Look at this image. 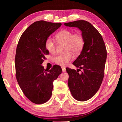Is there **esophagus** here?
<instances>
[{"mask_svg": "<svg viewBox=\"0 0 122 122\" xmlns=\"http://www.w3.org/2000/svg\"><path fill=\"white\" fill-rule=\"evenodd\" d=\"M61 69H62V71L63 72H65L66 71V68L65 67H62Z\"/></svg>", "mask_w": 122, "mask_h": 122, "instance_id": "esophagus-1", "label": "esophagus"}]
</instances>
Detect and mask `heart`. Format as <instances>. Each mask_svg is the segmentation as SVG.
<instances>
[{"label":"heart","instance_id":"1","mask_svg":"<svg viewBox=\"0 0 122 122\" xmlns=\"http://www.w3.org/2000/svg\"><path fill=\"white\" fill-rule=\"evenodd\" d=\"M55 39L58 43H65V51L64 54L57 55L54 58L55 63L61 66L67 65L73 59V55L78 54L82 51L84 42L81 35L79 33L73 34L69 29H64L55 35ZM45 47L47 50L51 54L56 51V45L51 38H48L45 41Z\"/></svg>","mask_w":122,"mask_h":122}]
</instances>
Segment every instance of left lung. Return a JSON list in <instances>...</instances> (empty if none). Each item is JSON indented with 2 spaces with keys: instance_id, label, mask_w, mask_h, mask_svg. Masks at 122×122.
I'll return each mask as SVG.
<instances>
[{
  "instance_id": "left-lung-1",
  "label": "left lung",
  "mask_w": 122,
  "mask_h": 122,
  "mask_svg": "<svg viewBox=\"0 0 122 122\" xmlns=\"http://www.w3.org/2000/svg\"><path fill=\"white\" fill-rule=\"evenodd\" d=\"M64 24L78 27L82 31L84 46L73 63L79 69L76 71L67 68L66 71L72 96L78 101H86L94 96L102 82L107 57L106 46L101 34L88 22L78 20ZM81 69L82 71L79 73Z\"/></svg>"
}]
</instances>
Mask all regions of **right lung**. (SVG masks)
<instances>
[{
	"label": "right lung",
	"instance_id": "1",
	"mask_svg": "<svg viewBox=\"0 0 122 122\" xmlns=\"http://www.w3.org/2000/svg\"><path fill=\"white\" fill-rule=\"evenodd\" d=\"M61 25L43 20L31 24L21 35L15 55L16 77L23 94L31 102L46 103L52 95L53 82L61 73L60 66L47 70L41 65L49 54L45 41Z\"/></svg>",
	"mask_w": 122,
	"mask_h": 122
}]
</instances>
